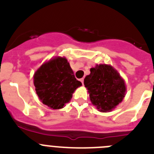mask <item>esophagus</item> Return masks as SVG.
Returning a JSON list of instances; mask_svg holds the SVG:
<instances>
[{
  "label": "esophagus",
  "mask_w": 154,
  "mask_h": 154,
  "mask_svg": "<svg viewBox=\"0 0 154 154\" xmlns=\"http://www.w3.org/2000/svg\"><path fill=\"white\" fill-rule=\"evenodd\" d=\"M80 81H81V82L82 83V85H83V84H84V79H80Z\"/></svg>",
  "instance_id": "1"
}]
</instances>
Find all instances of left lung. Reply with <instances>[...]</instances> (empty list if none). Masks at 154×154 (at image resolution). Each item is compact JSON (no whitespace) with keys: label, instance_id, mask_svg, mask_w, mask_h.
Returning a JSON list of instances; mask_svg holds the SVG:
<instances>
[{"label":"left lung","instance_id":"left-lung-1","mask_svg":"<svg viewBox=\"0 0 154 154\" xmlns=\"http://www.w3.org/2000/svg\"><path fill=\"white\" fill-rule=\"evenodd\" d=\"M92 104L99 111L109 112L123 101L126 85L117 71L111 65H96L84 79Z\"/></svg>","mask_w":154,"mask_h":154}]
</instances>
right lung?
Instances as JSON below:
<instances>
[{"instance_id": "1", "label": "right lung", "mask_w": 154, "mask_h": 154, "mask_svg": "<svg viewBox=\"0 0 154 154\" xmlns=\"http://www.w3.org/2000/svg\"><path fill=\"white\" fill-rule=\"evenodd\" d=\"M34 85L39 99L53 109L63 108L82 82L76 79L67 59L55 57L41 66L34 75Z\"/></svg>"}]
</instances>
